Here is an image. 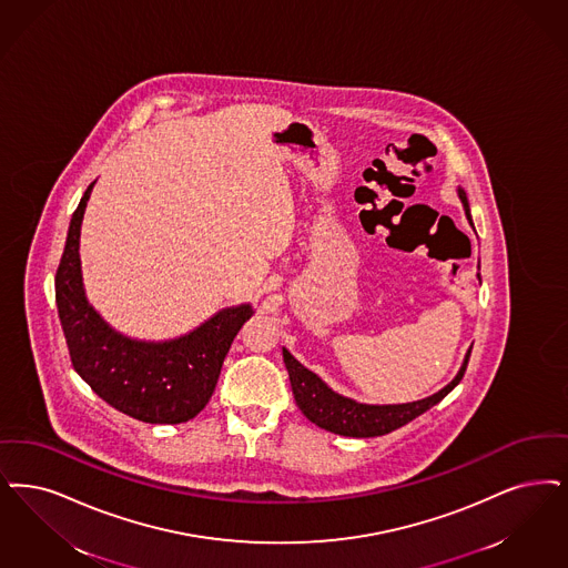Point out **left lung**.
Returning a JSON list of instances; mask_svg holds the SVG:
<instances>
[{
    "label": "left lung",
    "mask_w": 568,
    "mask_h": 568,
    "mask_svg": "<svg viewBox=\"0 0 568 568\" xmlns=\"http://www.w3.org/2000/svg\"><path fill=\"white\" fill-rule=\"evenodd\" d=\"M458 199L465 206V215H467L469 224L474 226L467 194L460 187H458ZM477 278H479V274H477ZM469 355H471V351H467L453 383H448L442 390L433 393L429 397L418 399V402H408V404L374 406V404H359L351 397H344L341 393L332 390L315 372L304 367L287 348H283V362L290 372V383H292L297 408L302 409V414L321 429L338 433L344 437H376V435H385V433L395 432V429L408 425L409 420H414L423 412L439 404L454 386L460 383L467 364H469Z\"/></svg>",
    "instance_id": "8db88e82"
}]
</instances>
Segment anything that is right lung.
Instances as JSON below:
<instances>
[{"mask_svg": "<svg viewBox=\"0 0 568 568\" xmlns=\"http://www.w3.org/2000/svg\"><path fill=\"white\" fill-rule=\"evenodd\" d=\"M92 185L69 222L54 295L73 369L112 408L152 425H178L209 404L230 344L253 315L251 304L222 308L171 341L129 338L101 317L84 292L80 230Z\"/></svg>", "mask_w": 568, "mask_h": 568, "instance_id": "obj_1", "label": "right lung"}]
</instances>
